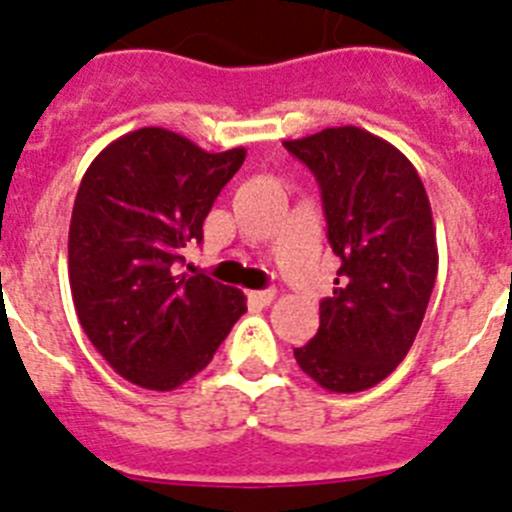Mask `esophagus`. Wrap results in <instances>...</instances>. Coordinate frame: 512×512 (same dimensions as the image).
<instances>
[{
  "label": "esophagus",
  "mask_w": 512,
  "mask_h": 512,
  "mask_svg": "<svg viewBox=\"0 0 512 512\" xmlns=\"http://www.w3.org/2000/svg\"><path fill=\"white\" fill-rule=\"evenodd\" d=\"M247 298H250L252 303H257V306H270V303L275 301V290H250Z\"/></svg>",
  "instance_id": "34e87169"
}]
</instances>
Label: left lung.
<instances>
[{"instance_id": "8db88e82", "label": "left lung", "mask_w": 512, "mask_h": 512, "mask_svg": "<svg viewBox=\"0 0 512 512\" xmlns=\"http://www.w3.org/2000/svg\"><path fill=\"white\" fill-rule=\"evenodd\" d=\"M321 188L326 237L339 257L334 296L296 362L329 393L375 388L413 347L436 283L439 250L418 170L388 140L329 127L285 140Z\"/></svg>"}]
</instances>
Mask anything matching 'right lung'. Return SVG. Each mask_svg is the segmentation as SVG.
<instances>
[{
    "instance_id": "obj_1",
    "label": "right lung",
    "mask_w": 512,
    "mask_h": 512,
    "mask_svg": "<svg viewBox=\"0 0 512 512\" xmlns=\"http://www.w3.org/2000/svg\"><path fill=\"white\" fill-rule=\"evenodd\" d=\"M245 155L142 127L109 142L81 178L68 229L73 306L96 352L140 388L165 393L199 375L247 311L232 285L173 275Z\"/></svg>"
}]
</instances>
